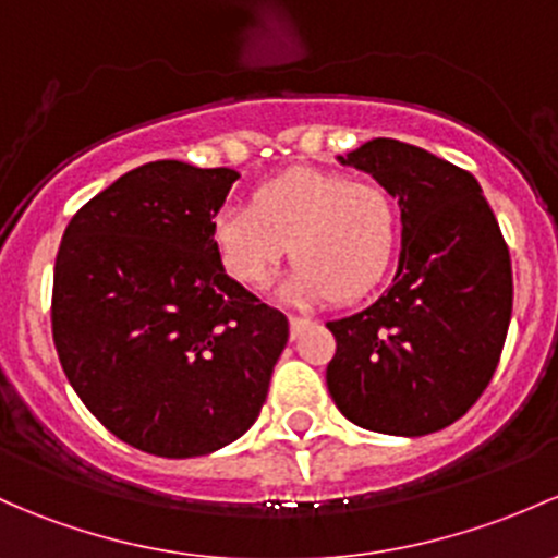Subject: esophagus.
I'll return each instance as SVG.
<instances>
[{"instance_id": "esophagus-1", "label": "esophagus", "mask_w": 558, "mask_h": 558, "mask_svg": "<svg viewBox=\"0 0 558 558\" xmlns=\"http://www.w3.org/2000/svg\"><path fill=\"white\" fill-rule=\"evenodd\" d=\"M289 324H291V337H299V333L304 331V328H310L313 326V318H302V315H291L289 318Z\"/></svg>"}]
</instances>
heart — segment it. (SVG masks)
Wrapping results in <instances>:
<instances>
[{
	"instance_id": "obj_1",
	"label": "heart",
	"mask_w": 558,
	"mask_h": 558,
	"mask_svg": "<svg viewBox=\"0 0 558 558\" xmlns=\"http://www.w3.org/2000/svg\"><path fill=\"white\" fill-rule=\"evenodd\" d=\"M210 234L225 272L245 289H262L289 251L286 296L353 302L385 275L398 219L379 184L299 168L262 184L251 205L221 208Z\"/></svg>"
}]
</instances>
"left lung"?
<instances>
[{"label":"left lung","instance_id":"obj_1","mask_svg":"<svg viewBox=\"0 0 558 558\" xmlns=\"http://www.w3.org/2000/svg\"><path fill=\"white\" fill-rule=\"evenodd\" d=\"M342 166L372 173L401 208V256L374 304L328 320L326 385L339 412L387 436H427L460 420L489 385L513 310L511 254L478 181L396 138Z\"/></svg>","mask_w":558,"mask_h":558}]
</instances>
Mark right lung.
<instances>
[{
	"label": "right lung",
	"instance_id": "right-lung-1",
	"mask_svg": "<svg viewBox=\"0 0 558 558\" xmlns=\"http://www.w3.org/2000/svg\"><path fill=\"white\" fill-rule=\"evenodd\" d=\"M232 168L157 160L87 201L52 275V342L90 414L146 454L203 457L262 412L289 320L234 283L214 216Z\"/></svg>",
	"mask_w": 558,
	"mask_h": 558
}]
</instances>
